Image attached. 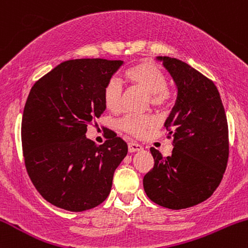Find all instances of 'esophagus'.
<instances>
[{
  "mask_svg": "<svg viewBox=\"0 0 248 248\" xmlns=\"http://www.w3.org/2000/svg\"><path fill=\"white\" fill-rule=\"evenodd\" d=\"M143 149L142 146L138 143H134V142H129L128 143V152L129 153H136V152H141V150Z\"/></svg>",
  "mask_w": 248,
  "mask_h": 248,
  "instance_id": "esophagus-1",
  "label": "esophagus"
}]
</instances>
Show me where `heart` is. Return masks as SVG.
Instances as JSON below:
<instances>
[{"label":"heart","instance_id":"obj_1","mask_svg":"<svg viewBox=\"0 0 248 248\" xmlns=\"http://www.w3.org/2000/svg\"><path fill=\"white\" fill-rule=\"evenodd\" d=\"M124 78L133 86L149 94L150 104L156 109H162L169 101L167 77L157 65L149 61H142L130 67L124 73ZM105 107L109 112L119 113L122 109V87L116 80H110L102 93ZM157 126L155 118L149 115H127L120 122L122 130L142 138Z\"/></svg>","mask_w":248,"mask_h":248}]
</instances>
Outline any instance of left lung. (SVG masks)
I'll list each match as a JSON object with an SVG mask.
<instances>
[{
    "mask_svg": "<svg viewBox=\"0 0 248 248\" xmlns=\"http://www.w3.org/2000/svg\"><path fill=\"white\" fill-rule=\"evenodd\" d=\"M175 81L177 99L164 124L172 136L171 155L150 148L154 167L143 177L150 201L171 210L206 201L223 179L229 160V127L212 80L186 62L157 57Z\"/></svg>",
    "mask_w": 248,
    "mask_h": 248,
    "instance_id": "left-lung-1",
    "label": "left lung"
}]
</instances>
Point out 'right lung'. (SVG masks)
<instances>
[{"instance_id": "add662e5", "label": "right lung", "mask_w": 248, "mask_h": 248, "mask_svg": "<svg viewBox=\"0 0 248 248\" xmlns=\"http://www.w3.org/2000/svg\"><path fill=\"white\" fill-rule=\"evenodd\" d=\"M122 64L101 58L66 61L31 88L22 119L25 168L52 205L81 212L109 195L127 143L115 134L96 146L85 134L106 109L104 88Z\"/></svg>"}]
</instances>
